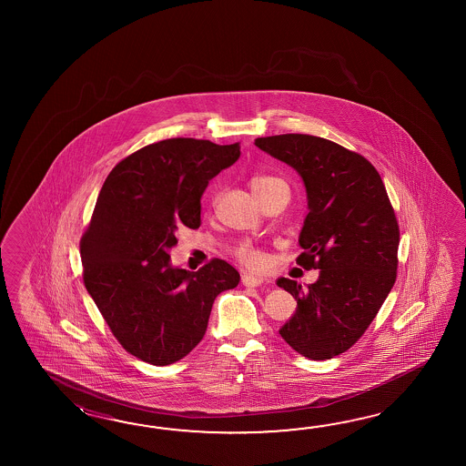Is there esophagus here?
Instances as JSON below:
<instances>
[{"mask_svg":"<svg viewBox=\"0 0 466 466\" xmlns=\"http://www.w3.org/2000/svg\"><path fill=\"white\" fill-rule=\"evenodd\" d=\"M241 283H243L245 287H259V285L263 283V278L255 277V275H251V273H243V275H241Z\"/></svg>","mask_w":466,"mask_h":466,"instance_id":"esophagus-1","label":"esophagus"}]
</instances>
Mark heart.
<instances>
[{"label": "heart", "mask_w": 466, "mask_h": 466, "mask_svg": "<svg viewBox=\"0 0 466 466\" xmlns=\"http://www.w3.org/2000/svg\"><path fill=\"white\" fill-rule=\"evenodd\" d=\"M285 183L283 179L275 178V177H268V175H255L249 178V189L253 191V195L257 197H263L267 193L268 189L277 187ZM237 255L247 267L249 268H263L267 265V255L263 251H259L257 248L245 247L238 248Z\"/></svg>", "instance_id": "obj_1"}]
</instances>
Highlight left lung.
<instances>
[{"label": "left lung", "instance_id": "8db88e82", "mask_svg": "<svg viewBox=\"0 0 466 466\" xmlns=\"http://www.w3.org/2000/svg\"><path fill=\"white\" fill-rule=\"evenodd\" d=\"M255 145L303 179L308 215L297 263L319 269L307 289L278 279L298 305L279 335L303 357L329 360L357 343L395 285V209L375 167L338 143L288 133L257 138Z\"/></svg>", "mask_w": 466, "mask_h": 466}]
</instances>
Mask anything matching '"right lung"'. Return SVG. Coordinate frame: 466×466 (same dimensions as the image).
<instances>
[{
  "mask_svg": "<svg viewBox=\"0 0 466 466\" xmlns=\"http://www.w3.org/2000/svg\"><path fill=\"white\" fill-rule=\"evenodd\" d=\"M238 158L239 143L163 139L121 159L99 191L79 243L83 281L119 345L149 365L187 357L215 298L239 283L225 259L187 271L168 253L178 228H199L209 179Z\"/></svg>",
  "mask_w": 466,
  "mask_h": 466,
  "instance_id": "add662e5",
  "label": "right lung"
}]
</instances>
